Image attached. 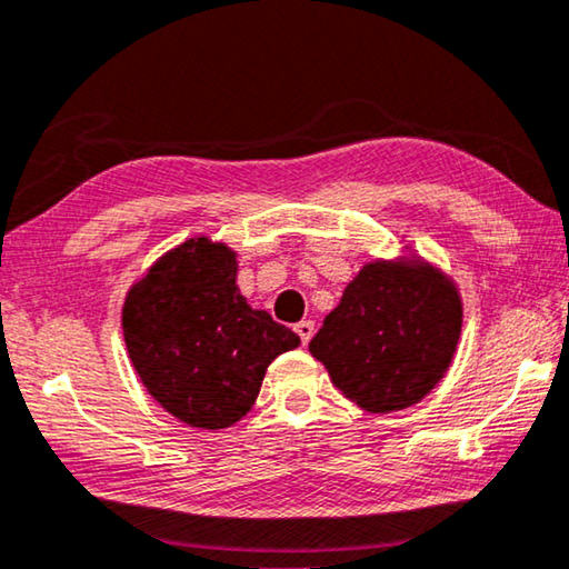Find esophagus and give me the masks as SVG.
<instances>
[{
    "instance_id": "1",
    "label": "esophagus",
    "mask_w": 569,
    "mask_h": 569,
    "mask_svg": "<svg viewBox=\"0 0 569 569\" xmlns=\"http://www.w3.org/2000/svg\"><path fill=\"white\" fill-rule=\"evenodd\" d=\"M295 332L300 335L302 346H307V342H310V340H312V335H315V322H312V320H302V322H297V325H295Z\"/></svg>"
}]
</instances>
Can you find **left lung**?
Returning a JSON list of instances; mask_svg holds the SVG:
<instances>
[{"instance_id":"8db88e82","label":"left lung","mask_w":569,"mask_h":569,"mask_svg":"<svg viewBox=\"0 0 569 569\" xmlns=\"http://www.w3.org/2000/svg\"><path fill=\"white\" fill-rule=\"evenodd\" d=\"M456 284L421 259L370 262L310 340L342 396L370 413L418 403L449 370L461 335Z\"/></svg>"}]
</instances>
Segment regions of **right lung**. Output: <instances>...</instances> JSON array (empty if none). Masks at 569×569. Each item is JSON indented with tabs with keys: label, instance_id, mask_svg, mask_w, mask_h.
I'll list each match as a JSON object with an SVG mask.
<instances>
[{
	"label": "right lung",
	"instance_id": "add662e5",
	"mask_svg": "<svg viewBox=\"0 0 569 569\" xmlns=\"http://www.w3.org/2000/svg\"><path fill=\"white\" fill-rule=\"evenodd\" d=\"M123 338L143 386L193 428L234 426L254 406L264 372L300 338L237 287V254L197 237L158 259L130 287Z\"/></svg>",
	"mask_w": 569,
	"mask_h": 569
}]
</instances>
